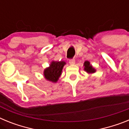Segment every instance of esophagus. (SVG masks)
Instances as JSON below:
<instances>
[{"label": "esophagus", "instance_id": "34e87169", "mask_svg": "<svg viewBox=\"0 0 129 129\" xmlns=\"http://www.w3.org/2000/svg\"><path fill=\"white\" fill-rule=\"evenodd\" d=\"M75 62H76V61H75L74 59H71L69 60V63H70V64H74Z\"/></svg>", "mask_w": 129, "mask_h": 129}]
</instances>
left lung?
I'll list each match as a JSON object with an SVG mask.
<instances>
[{
  "instance_id": "1",
  "label": "left lung",
  "mask_w": 129,
  "mask_h": 129,
  "mask_svg": "<svg viewBox=\"0 0 129 129\" xmlns=\"http://www.w3.org/2000/svg\"><path fill=\"white\" fill-rule=\"evenodd\" d=\"M84 70L88 74H93V73L95 72V68L92 67L89 61H86L84 62Z\"/></svg>"
}]
</instances>
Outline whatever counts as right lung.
Listing matches in <instances>:
<instances>
[{"label":"right lung","instance_id":"obj_1","mask_svg":"<svg viewBox=\"0 0 129 129\" xmlns=\"http://www.w3.org/2000/svg\"><path fill=\"white\" fill-rule=\"evenodd\" d=\"M66 62L64 61H52L50 67L44 70V76L46 80L56 83L61 76L62 68Z\"/></svg>","mask_w":129,"mask_h":129}]
</instances>
